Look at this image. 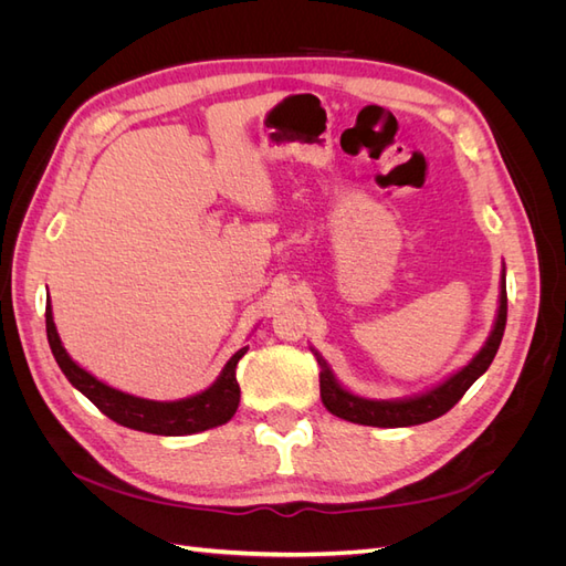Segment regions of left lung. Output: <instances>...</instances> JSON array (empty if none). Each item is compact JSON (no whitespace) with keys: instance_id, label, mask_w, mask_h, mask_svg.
I'll return each mask as SVG.
<instances>
[{"instance_id":"left-lung-1","label":"left lung","mask_w":566,"mask_h":566,"mask_svg":"<svg viewBox=\"0 0 566 566\" xmlns=\"http://www.w3.org/2000/svg\"><path fill=\"white\" fill-rule=\"evenodd\" d=\"M505 321H507V290H505V271H503V281H501V306H499V318H495L493 331L486 339V345L482 347L472 361L458 370L451 378L420 394V397L413 399H403V401H370V399H361L354 397L347 389H342L337 385V380L333 378V373L328 368V364L316 354V361L321 366V401L323 406L331 410L333 416L345 418L349 422H358V424H370V427H410V424H422L430 422L449 410L462 399L479 375H484L486 368L491 366L495 352L501 347V339L505 333Z\"/></svg>"}]
</instances>
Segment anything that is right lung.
I'll use <instances>...</instances> for the list:
<instances>
[{
	"instance_id": "obj_1",
	"label": "right lung",
	"mask_w": 566,
	"mask_h": 566,
	"mask_svg": "<svg viewBox=\"0 0 566 566\" xmlns=\"http://www.w3.org/2000/svg\"><path fill=\"white\" fill-rule=\"evenodd\" d=\"M46 337L51 354H54L56 364L61 366L63 375L71 380L73 387H77L84 397H87L101 413L115 420L117 424L129 427V430H139L148 434H163V437H181V434H196L205 432L210 427L224 424L233 418L238 403H241V387L235 380V366L245 356L248 347L238 349L229 364L221 370L217 382L205 389L191 399L181 401H148L132 397V394L117 391L94 375H90L84 368H80L71 356L65 354L54 318H51V306H46Z\"/></svg>"
}]
</instances>
